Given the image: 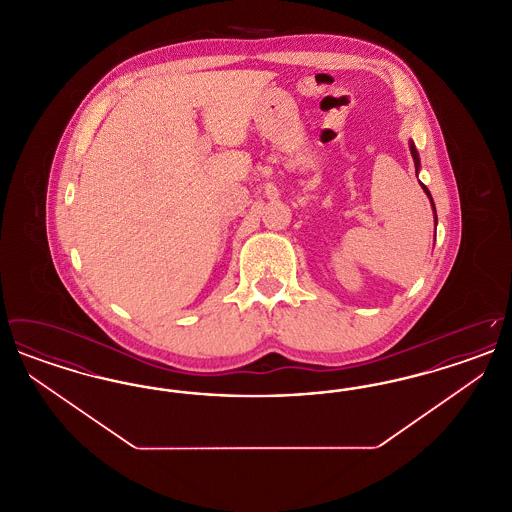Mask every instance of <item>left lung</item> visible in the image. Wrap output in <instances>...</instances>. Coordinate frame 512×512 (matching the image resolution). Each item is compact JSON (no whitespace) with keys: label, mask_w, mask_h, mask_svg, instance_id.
<instances>
[{"label":"left lung","mask_w":512,"mask_h":512,"mask_svg":"<svg viewBox=\"0 0 512 512\" xmlns=\"http://www.w3.org/2000/svg\"><path fill=\"white\" fill-rule=\"evenodd\" d=\"M409 147H411V155H413L414 167H416V171L420 169V159H418V151H416V147H414L413 142H409ZM422 186V190L428 194L430 197V201H432V207H434V213H436V205H434V199H432V195L428 192V188L424 186V184H420ZM436 224H438V217H436Z\"/></svg>","instance_id":"1"}]
</instances>
